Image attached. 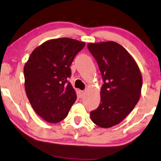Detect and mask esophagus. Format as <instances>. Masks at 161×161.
I'll list each match as a JSON object with an SVG mask.
<instances>
[{
    "instance_id": "34e87169",
    "label": "esophagus",
    "mask_w": 161,
    "mask_h": 161,
    "mask_svg": "<svg viewBox=\"0 0 161 161\" xmlns=\"http://www.w3.org/2000/svg\"><path fill=\"white\" fill-rule=\"evenodd\" d=\"M80 94H81V96H83L84 94H85V91H80Z\"/></svg>"
}]
</instances>
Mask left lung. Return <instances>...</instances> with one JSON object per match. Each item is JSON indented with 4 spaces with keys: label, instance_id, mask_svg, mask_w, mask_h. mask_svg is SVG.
<instances>
[{
    "label": "left lung",
    "instance_id": "8db88e82",
    "mask_svg": "<svg viewBox=\"0 0 161 161\" xmlns=\"http://www.w3.org/2000/svg\"><path fill=\"white\" fill-rule=\"evenodd\" d=\"M88 49L97 62L103 84L101 102L91 112L96 125L108 128L120 123L140 99L142 75L132 57L114 42L89 43Z\"/></svg>",
    "mask_w": 161,
    "mask_h": 161
}]
</instances>
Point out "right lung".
Wrapping results in <instances>:
<instances>
[{
	"mask_svg": "<svg viewBox=\"0 0 161 161\" xmlns=\"http://www.w3.org/2000/svg\"><path fill=\"white\" fill-rule=\"evenodd\" d=\"M84 46L73 39H52L34 49L25 64L26 96L34 110L47 122L63 120L77 98L68 81L70 66Z\"/></svg>",
	"mask_w": 161,
	"mask_h": 161,
	"instance_id": "1",
	"label": "right lung"
}]
</instances>
